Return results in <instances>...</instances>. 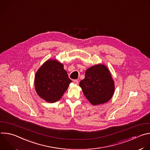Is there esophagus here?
I'll use <instances>...</instances> for the list:
<instances>
[{"instance_id":"esophagus-1","label":"esophagus","mask_w":150,"mask_h":150,"mask_svg":"<svg viewBox=\"0 0 150 150\" xmlns=\"http://www.w3.org/2000/svg\"><path fill=\"white\" fill-rule=\"evenodd\" d=\"M78 80H76V79H75V80H74V83H75V84H78Z\"/></svg>"}]
</instances>
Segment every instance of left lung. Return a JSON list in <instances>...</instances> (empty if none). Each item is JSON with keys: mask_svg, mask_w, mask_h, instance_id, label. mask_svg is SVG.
I'll return each instance as SVG.
<instances>
[{"mask_svg": "<svg viewBox=\"0 0 150 150\" xmlns=\"http://www.w3.org/2000/svg\"><path fill=\"white\" fill-rule=\"evenodd\" d=\"M79 86L86 98L93 105L107 103L113 96L115 86L106 66L98 64L89 68Z\"/></svg>", "mask_w": 150, "mask_h": 150, "instance_id": "left-lung-1", "label": "left lung"}]
</instances>
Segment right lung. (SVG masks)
<instances>
[{
  "label": "right lung",
  "mask_w": 150,
  "mask_h": 150,
  "mask_svg": "<svg viewBox=\"0 0 150 150\" xmlns=\"http://www.w3.org/2000/svg\"><path fill=\"white\" fill-rule=\"evenodd\" d=\"M71 82L63 64L55 59H48L35 74V88L41 98L53 103L62 98Z\"/></svg>",
  "instance_id": "1"
}]
</instances>
